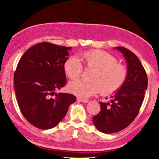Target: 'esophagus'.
Wrapping results in <instances>:
<instances>
[{"label": "esophagus", "mask_w": 159, "mask_h": 159, "mask_svg": "<svg viewBox=\"0 0 159 159\" xmlns=\"http://www.w3.org/2000/svg\"><path fill=\"white\" fill-rule=\"evenodd\" d=\"M77 100L82 102H89V100H87V99H84L82 98H77Z\"/></svg>", "instance_id": "34e87169"}]
</instances>
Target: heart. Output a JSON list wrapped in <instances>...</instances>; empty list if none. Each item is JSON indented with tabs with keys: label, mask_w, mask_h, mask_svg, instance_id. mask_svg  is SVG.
Returning a JSON list of instances; mask_svg holds the SVG:
<instances>
[{
	"label": "heart",
	"mask_w": 159,
	"mask_h": 159,
	"mask_svg": "<svg viewBox=\"0 0 159 159\" xmlns=\"http://www.w3.org/2000/svg\"><path fill=\"white\" fill-rule=\"evenodd\" d=\"M84 68L91 69L90 81L74 80L68 84L70 92L81 98H89L101 91L104 95L116 92L124 85L128 76L126 65L118 62L115 56L100 50H91L80 54V59L70 57L63 64L64 72L69 79L81 75Z\"/></svg>",
	"instance_id": "heart-1"
}]
</instances>
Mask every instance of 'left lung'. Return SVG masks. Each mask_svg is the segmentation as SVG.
Returning a JSON list of instances; mask_svg holds the SVG:
<instances>
[{"label":"left lung","mask_w":159,"mask_h":159,"mask_svg":"<svg viewBox=\"0 0 159 159\" xmlns=\"http://www.w3.org/2000/svg\"><path fill=\"white\" fill-rule=\"evenodd\" d=\"M117 49L126 60L127 78L124 85L111 97V101L100 102L101 111L93 117L96 128L107 134L121 131L135 120L147 88V73L139 58L124 47H117Z\"/></svg>","instance_id":"obj_1"}]
</instances>
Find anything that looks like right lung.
Masks as SVG:
<instances>
[{"label":"right lung","mask_w":159,"mask_h":159,"mask_svg":"<svg viewBox=\"0 0 159 159\" xmlns=\"http://www.w3.org/2000/svg\"><path fill=\"white\" fill-rule=\"evenodd\" d=\"M70 49L39 43L29 48L18 61L14 74L17 102L26 120L35 127H55L76 101L74 95L55 93L66 84L63 64Z\"/></svg>","instance_id":"1"}]
</instances>
